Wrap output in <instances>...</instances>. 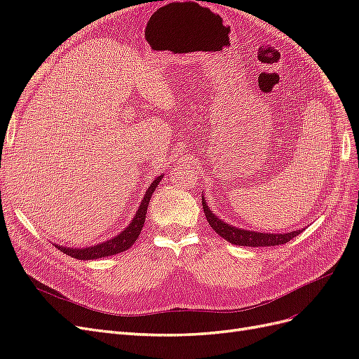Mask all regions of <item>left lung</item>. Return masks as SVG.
I'll return each instance as SVG.
<instances>
[{"instance_id": "8db88e82", "label": "left lung", "mask_w": 359, "mask_h": 359, "mask_svg": "<svg viewBox=\"0 0 359 359\" xmlns=\"http://www.w3.org/2000/svg\"><path fill=\"white\" fill-rule=\"evenodd\" d=\"M202 206L206 220L214 229V232L219 233L226 241L235 245H244V247H271V245H280L289 243L292 238H295L301 233V231H293L287 233H264V232H255L247 229H238L235 226L224 223L219 219L206 205L205 196H202Z\"/></svg>"}]
</instances>
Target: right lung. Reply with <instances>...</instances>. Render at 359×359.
Here are the masks:
<instances>
[{
	"instance_id": "right-lung-1",
	"label": "right lung",
	"mask_w": 359,
	"mask_h": 359,
	"mask_svg": "<svg viewBox=\"0 0 359 359\" xmlns=\"http://www.w3.org/2000/svg\"><path fill=\"white\" fill-rule=\"evenodd\" d=\"M161 178H163V175L157 177L153 182H151V186L148 187L147 193L144 194V199H142V202H140L132 223H130L121 233H118L115 238H112V240H107L104 243H100V244L93 245V247H86V248H70V247H62V245H57V244H55V247L60 248L62 253H66V255H69L74 259H79V260L99 259V257H106V256H112L116 253L126 252V250H128L135 244L140 231H142L144 223H145V217H147V210L149 206V199H151V196H153V193H154L156 187L158 186Z\"/></svg>"
}]
</instances>
